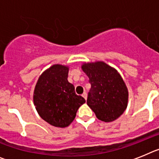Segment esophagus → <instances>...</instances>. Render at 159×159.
<instances>
[{"label": "esophagus", "mask_w": 159, "mask_h": 159, "mask_svg": "<svg viewBox=\"0 0 159 159\" xmlns=\"http://www.w3.org/2000/svg\"><path fill=\"white\" fill-rule=\"evenodd\" d=\"M82 97H84V98H85V100H86V99H87V93H85V92H84V93H83V94H82Z\"/></svg>", "instance_id": "1"}]
</instances>
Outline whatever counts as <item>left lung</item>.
Wrapping results in <instances>:
<instances>
[{
	"label": "left lung",
	"mask_w": 159,
	"mask_h": 159,
	"mask_svg": "<svg viewBox=\"0 0 159 159\" xmlns=\"http://www.w3.org/2000/svg\"><path fill=\"white\" fill-rule=\"evenodd\" d=\"M82 70L91 85L87 104L97 119L111 122L119 118L128 100V89L120 74L103 62L84 64Z\"/></svg>",
	"instance_id": "1"
}]
</instances>
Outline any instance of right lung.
Segmentation results:
<instances>
[{
	"mask_svg": "<svg viewBox=\"0 0 159 159\" xmlns=\"http://www.w3.org/2000/svg\"><path fill=\"white\" fill-rule=\"evenodd\" d=\"M69 68L54 65L42 74L34 91V104L43 120L51 125L66 128L72 123L79 107L85 102L75 93L67 80Z\"/></svg>",
	"mask_w": 159,
	"mask_h": 159,
	"instance_id": "right-lung-1",
	"label": "right lung"
}]
</instances>
